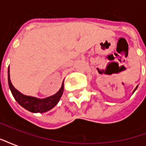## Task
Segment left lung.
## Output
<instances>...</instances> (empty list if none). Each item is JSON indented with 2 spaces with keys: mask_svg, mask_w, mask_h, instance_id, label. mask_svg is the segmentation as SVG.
<instances>
[{
  "mask_svg": "<svg viewBox=\"0 0 146 146\" xmlns=\"http://www.w3.org/2000/svg\"><path fill=\"white\" fill-rule=\"evenodd\" d=\"M137 88H138V86H137V87H136V88L135 89V90H136V89H137ZM135 91H134V92H135Z\"/></svg>",
  "mask_w": 146,
  "mask_h": 146,
  "instance_id": "obj_1",
  "label": "left lung"
}]
</instances>
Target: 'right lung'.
Instances as JSON below:
<instances>
[{
	"label": "right lung",
	"mask_w": 146,
	"mask_h": 146,
	"mask_svg": "<svg viewBox=\"0 0 146 146\" xmlns=\"http://www.w3.org/2000/svg\"><path fill=\"white\" fill-rule=\"evenodd\" d=\"M8 79L9 88L11 90V94L13 95L15 99L17 101L21 106L26 109L32 113H45L48 110L54 108L60 100L64 90V81L62 82L60 90L51 97L46 98H37L32 96H27L23 95L17 89L14 88L10 80V74H9V68L8 70Z\"/></svg>",
	"instance_id": "1"
}]
</instances>
